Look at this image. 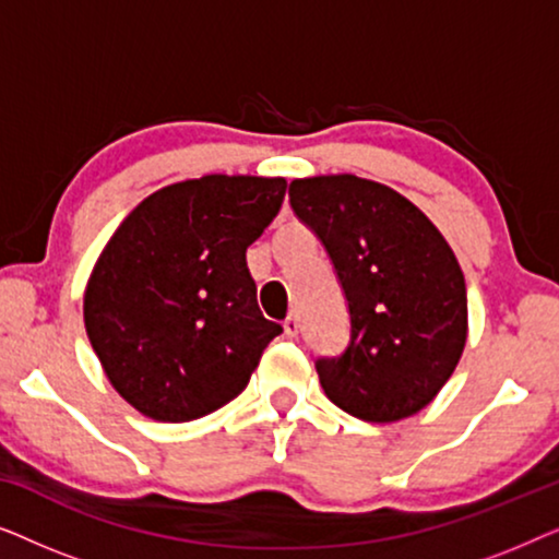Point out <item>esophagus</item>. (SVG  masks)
Listing matches in <instances>:
<instances>
[{
	"mask_svg": "<svg viewBox=\"0 0 559 559\" xmlns=\"http://www.w3.org/2000/svg\"><path fill=\"white\" fill-rule=\"evenodd\" d=\"M285 335H289V338H295L297 333H300V318H297V312H289V316L285 318Z\"/></svg>",
	"mask_w": 559,
	"mask_h": 559,
	"instance_id": "34e87169",
	"label": "esophagus"
}]
</instances>
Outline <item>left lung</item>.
I'll list each match as a JSON object with an SVG mask.
<instances>
[{"label":"left lung","mask_w":559,"mask_h":559,"mask_svg":"<svg viewBox=\"0 0 559 559\" xmlns=\"http://www.w3.org/2000/svg\"><path fill=\"white\" fill-rule=\"evenodd\" d=\"M289 205L325 247L348 302L346 350L316 361L328 400L364 423L427 407L468 335L453 249L415 203L356 175L293 180Z\"/></svg>","instance_id":"left-lung-1"}]
</instances>
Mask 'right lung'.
Listing matches in <instances>:
<instances>
[{"mask_svg":"<svg viewBox=\"0 0 559 559\" xmlns=\"http://www.w3.org/2000/svg\"><path fill=\"white\" fill-rule=\"evenodd\" d=\"M282 178L203 175L136 205L83 295L91 346L144 417L190 423L247 389L282 325L262 316L247 249L285 201Z\"/></svg>","mask_w":559,"mask_h":559,"instance_id":"1","label":"right lung"}]
</instances>
